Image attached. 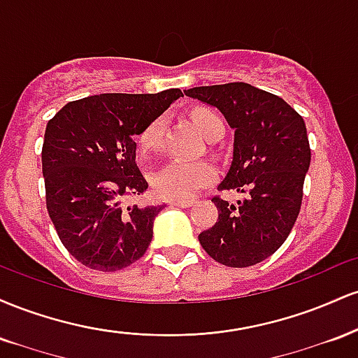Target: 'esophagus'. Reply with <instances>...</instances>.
<instances>
[{
  "instance_id": "obj_1",
  "label": "esophagus",
  "mask_w": 358,
  "mask_h": 358,
  "mask_svg": "<svg viewBox=\"0 0 358 358\" xmlns=\"http://www.w3.org/2000/svg\"><path fill=\"white\" fill-rule=\"evenodd\" d=\"M171 205V207H183V208H187V207H192L193 205V200H170V202H168Z\"/></svg>"
}]
</instances>
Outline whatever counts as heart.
I'll list each match as a JSON object with an SVG mask.
<instances>
[{
	"label": "heart",
	"mask_w": 358,
	"mask_h": 358,
	"mask_svg": "<svg viewBox=\"0 0 358 358\" xmlns=\"http://www.w3.org/2000/svg\"><path fill=\"white\" fill-rule=\"evenodd\" d=\"M196 127L205 138L224 127L219 114L207 108H199L192 113ZM166 121L163 116L155 117L145 126L138 136V148L143 155L156 151L163 143ZM215 178V170L208 162H187L171 159L151 176V185L158 196L166 200H187L200 188L210 185Z\"/></svg>",
	"instance_id": "obj_1"
}]
</instances>
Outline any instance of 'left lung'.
I'll return each mask as SVG.
<instances>
[{"mask_svg": "<svg viewBox=\"0 0 358 358\" xmlns=\"http://www.w3.org/2000/svg\"><path fill=\"white\" fill-rule=\"evenodd\" d=\"M185 96L215 106L236 129L219 190L245 193L237 203L213 196L219 219L199 241L220 264L249 268L276 252L298 219L311 162L305 121L281 97L245 82L193 87Z\"/></svg>", "mask_w": 358, "mask_h": 358, "instance_id": "1", "label": "left lung"}]
</instances>
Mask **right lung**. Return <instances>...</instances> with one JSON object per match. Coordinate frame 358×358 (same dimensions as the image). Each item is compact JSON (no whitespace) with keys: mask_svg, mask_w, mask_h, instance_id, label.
<instances>
[{"mask_svg":"<svg viewBox=\"0 0 358 358\" xmlns=\"http://www.w3.org/2000/svg\"><path fill=\"white\" fill-rule=\"evenodd\" d=\"M180 96V89L99 94L69 102L48 121L42 148L47 210L80 264L110 273L145 256L163 207L124 210L119 203L148 190L134 136Z\"/></svg>","mask_w":358,"mask_h":358,"instance_id":"obj_1","label":"right lung"}]
</instances>
